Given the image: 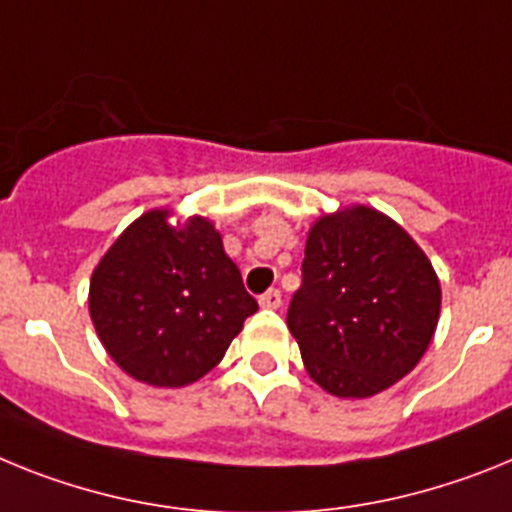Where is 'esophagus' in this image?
Instances as JSON below:
<instances>
[{
	"mask_svg": "<svg viewBox=\"0 0 512 512\" xmlns=\"http://www.w3.org/2000/svg\"><path fill=\"white\" fill-rule=\"evenodd\" d=\"M281 291L278 288H268V291L260 296V306L262 309H278L281 306Z\"/></svg>",
	"mask_w": 512,
	"mask_h": 512,
	"instance_id": "esophagus-1",
	"label": "esophagus"
}]
</instances>
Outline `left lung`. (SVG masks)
<instances>
[{
  "label": "left lung",
  "mask_w": 512,
  "mask_h": 512,
  "mask_svg": "<svg viewBox=\"0 0 512 512\" xmlns=\"http://www.w3.org/2000/svg\"><path fill=\"white\" fill-rule=\"evenodd\" d=\"M441 286L425 252L384 213L358 206L311 226L288 304L309 376L335 397H373L433 340Z\"/></svg>",
  "instance_id": "left-lung-1"
}]
</instances>
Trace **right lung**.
<instances>
[{
	"label": "right lung",
	"mask_w": 512,
	"mask_h": 512,
	"mask_svg": "<svg viewBox=\"0 0 512 512\" xmlns=\"http://www.w3.org/2000/svg\"><path fill=\"white\" fill-rule=\"evenodd\" d=\"M257 311L219 231L149 211L123 231L90 283V314L118 366L151 386H185L224 358Z\"/></svg>",
	"instance_id": "1"
}]
</instances>
